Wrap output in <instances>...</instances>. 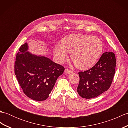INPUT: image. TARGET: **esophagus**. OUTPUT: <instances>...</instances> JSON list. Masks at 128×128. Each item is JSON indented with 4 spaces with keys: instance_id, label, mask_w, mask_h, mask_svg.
<instances>
[{
    "instance_id": "obj_1",
    "label": "esophagus",
    "mask_w": 128,
    "mask_h": 128,
    "mask_svg": "<svg viewBox=\"0 0 128 128\" xmlns=\"http://www.w3.org/2000/svg\"><path fill=\"white\" fill-rule=\"evenodd\" d=\"M64 72L66 73H67V74H70V73L73 72V71H72V70H69L68 69H66V70H65Z\"/></svg>"
}]
</instances>
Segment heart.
I'll use <instances>...</instances> for the list:
<instances>
[{"label":"heart","instance_id":"b5f03b06","mask_svg":"<svg viewBox=\"0 0 128 128\" xmlns=\"http://www.w3.org/2000/svg\"><path fill=\"white\" fill-rule=\"evenodd\" d=\"M62 46H56L54 53L59 61H63L72 53V59L78 68L86 69L94 66L103 50L102 42L98 38L85 34H71L64 37Z\"/></svg>","mask_w":128,"mask_h":128}]
</instances>
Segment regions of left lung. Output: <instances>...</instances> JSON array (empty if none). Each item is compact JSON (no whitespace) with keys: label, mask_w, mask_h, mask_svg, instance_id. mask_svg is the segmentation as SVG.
Returning a JSON list of instances; mask_svg holds the SVG:
<instances>
[{"label":"left lung","mask_w":128,"mask_h":128,"mask_svg":"<svg viewBox=\"0 0 128 128\" xmlns=\"http://www.w3.org/2000/svg\"><path fill=\"white\" fill-rule=\"evenodd\" d=\"M116 67L115 54L106 52L94 66L88 70L80 72L78 93L84 98H93L109 89L114 76Z\"/></svg>","instance_id":"left-lung-1"}]
</instances>
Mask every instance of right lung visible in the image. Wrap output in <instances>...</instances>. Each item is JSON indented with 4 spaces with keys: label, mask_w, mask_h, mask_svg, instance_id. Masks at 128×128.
<instances>
[{
    "label": "right lung",
    "mask_w": 128,
    "mask_h": 128,
    "mask_svg": "<svg viewBox=\"0 0 128 128\" xmlns=\"http://www.w3.org/2000/svg\"><path fill=\"white\" fill-rule=\"evenodd\" d=\"M28 50L27 43L19 48L16 56L15 74L27 96L37 101L44 100L65 69L47 57L34 55Z\"/></svg>",
    "instance_id": "1"
}]
</instances>
